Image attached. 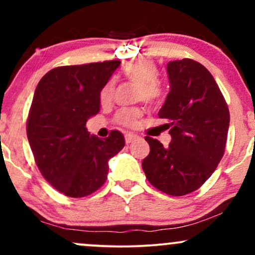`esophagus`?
Here are the masks:
<instances>
[{
  "label": "esophagus",
  "mask_w": 255,
  "mask_h": 255,
  "mask_svg": "<svg viewBox=\"0 0 255 255\" xmlns=\"http://www.w3.org/2000/svg\"><path fill=\"white\" fill-rule=\"evenodd\" d=\"M126 144H130V142L135 141V140L139 139V136L135 135V134H131V133H128L126 134Z\"/></svg>",
  "instance_id": "1"
}]
</instances>
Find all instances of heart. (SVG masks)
<instances>
[{
  "instance_id": "b5f03b06",
  "label": "heart",
  "mask_w": 255,
  "mask_h": 255,
  "mask_svg": "<svg viewBox=\"0 0 255 255\" xmlns=\"http://www.w3.org/2000/svg\"><path fill=\"white\" fill-rule=\"evenodd\" d=\"M125 75L128 80L139 85V90H137V98L139 99H142L147 103H152V102L157 101L162 95V87L158 81L159 71H158L156 63L152 61H134L125 68ZM114 92H115V84L113 80L108 81L101 91L102 104L110 103L114 98ZM140 116H141V111L139 109H124L119 111L116 120L120 125L133 126Z\"/></svg>"
}]
</instances>
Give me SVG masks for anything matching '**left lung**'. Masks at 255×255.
<instances>
[{"instance_id": "left-lung-1", "label": "left lung", "mask_w": 255, "mask_h": 255, "mask_svg": "<svg viewBox=\"0 0 255 255\" xmlns=\"http://www.w3.org/2000/svg\"><path fill=\"white\" fill-rule=\"evenodd\" d=\"M169 91L158 116L165 120L168 147L146 136L150 153L142 169L152 186L181 197L197 191L224 154L230 115L212 74L197 61L183 58L166 66Z\"/></svg>"}]
</instances>
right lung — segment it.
Instances as JSON below:
<instances>
[{
    "instance_id": "obj_1",
    "label": "right lung",
    "mask_w": 255,
    "mask_h": 255,
    "mask_svg": "<svg viewBox=\"0 0 255 255\" xmlns=\"http://www.w3.org/2000/svg\"><path fill=\"white\" fill-rule=\"evenodd\" d=\"M120 61L57 67L38 83L27 120V139L38 169L67 197L83 198L103 186L109 159L125 146L121 131L91 135L86 122L101 109V91Z\"/></svg>"
}]
</instances>
